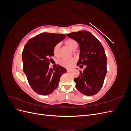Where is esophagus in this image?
Here are the masks:
<instances>
[{"label":"esophagus","mask_w":131,"mask_h":131,"mask_svg":"<svg viewBox=\"0 0 131 131\" xmlns=\"http://www.w3.org/2000/svg\"><path fill=\"white\" fill-rule=\"evenodd\" d=\"M67 71L68 72H71V71H72V69H67Z\"/></svg>","instance_id":"34e87169"}]
</instances>
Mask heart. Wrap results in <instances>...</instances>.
<instances>
[{"instance_id": "heart-1", "label": "heart", "mask_w": 131, "mask_h": 131, "mask_svg": "<svg viewBox=\"0 0 131 131\" xmlns=\"http://www.w3.org/2000/svg\"><path fill=\"white\" fill-rule=\"evenodd\" d=\"M66 45L69 47L72 50H75L78 47V42L73 39H69L65 41ZM60 44L58 43L54 46L53 49V53L56 55L58 53V51L59 50ZM75 62V59L74 58H69V59H62L59 61V64L63 67H64L66 68H69L72 67Z\"/></svg>"}]
</instances>
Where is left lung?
<instances>
[{
  "label": "left lung",
  "mask_w": 131,
  "mask_h": 131,
  "mask_svg": "<svg viewBox=\"0 0 131 131\" xmlns=\"http://www.w3.org/2000/svg\"><path fill=\"white\" fill-rule=\"evenodd\" d=\"M77 41L80 47L77 66H86L79 76L74 79L76 88L86 96L97 94L103 85L106 74V56L98 39L89 31L81 30L67 34Z\"/></svg>",
  "instance_id": "1"
}]
</instances>
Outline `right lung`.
Returning a JSON list of instances; mask_svg holds the SVG:
<instances>
[{
	"label": "right lung",
	"mask_w": 131,
	"mask_h": 131,
	"mask_svg": "<svg viewBox=\"0 0 131 131\" xmlns=\"http://www.w3.org/2000/svg\"><path fill=\"white\" fill-rule=\"evenodd\" d=\"M66 38L64 34L42 33L30 39L22 52L23 72L31 88L39 94L48 95L58 85L61 75L67 72L58 66L49 68L50 58L54 56L53 49Z\"/></svg>",
	"instance_id": "1"
}]
</instances>
